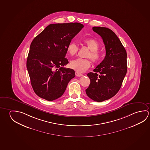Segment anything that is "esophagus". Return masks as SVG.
<instances>
[{"label": "esophagus", "mask_w": 150, "mask_h": 150, "mask_svg": "<svg viewBox=\"0 0 150 150\" xmlns=\"http://www.w3.org/2000/svg\"><path fill=\"white\" fill-rule=\"evenodd\" d=\"M75 75H76L77 77H81V76H83V74H81V73H79V72H77V71L75 72Z\"/></svg>", "instance_id": "1"}]
</instances>
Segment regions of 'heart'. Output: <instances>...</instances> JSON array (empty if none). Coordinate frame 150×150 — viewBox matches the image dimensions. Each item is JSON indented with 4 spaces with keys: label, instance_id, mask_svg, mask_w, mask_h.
<instances>
[{
    "label": "heart",
    "instance_id": "obj_1",
    "mask_svg": "<svg viewBox=\"0 0 150 150\" xmlns=\"http://www.w3.org/2000/svg\"><path fill=\"white\" fill-rule=\"evenodd\" d=\"M83 42L90 50V52L86 55V57L90 58L95 63L100 61L101 59V54L98 51L99 47L98 42L95 39H87L84 40ZM78 50V46L75 42H70L67 47V53L70 56L73 57L77 54ZM91 64V61L89 59L78 58L71 60L69 63V66L71 69L76 71L83 73L90 67Z\"/></svg>",
    "mask_w": 150,
    "mask_h": 150
}]
</instances>
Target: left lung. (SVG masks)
Masks as SVG:
<instances>
[{
    "mask_svg": "<svg viewBox=\"0 0 150 150\" xmlns=\"http://www.w3.org/2000/svg\"><path fill=\"white\" fill-rule=\"evenodd\" d=\"M93 30L103 40L106 56L94 72L87 75L91 83L86 93L92 100L101 102L112 98L120 89L127 71V55L120 40L111 30L94 27Z\"/></svg>",
    "mask_w": 150,
    "mask_h": 150,
    "instance_id": "obj_1",
    "label": "left lung"
}]
</instances>
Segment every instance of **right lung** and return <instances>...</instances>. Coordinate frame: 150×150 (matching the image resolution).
<instances>
[{
	"instance_id": "add662e5",
	"label": "right lung",
	"mask_w": 150,
	"mask_h": 150,
	"mask_svg": "<svg viewBox=\"0 0 150 150\" xmlns=\"http://www.w3.org/2000/svg\"><path fill=\"white\" fill-rule=\"evenodd\" d=\"M83 25L78 22L51 24L33 40L27 60L31 83L38 96L53 101L63 95L75 71L66 69L67 47Z\"/></svg>"
}]
</instances>
